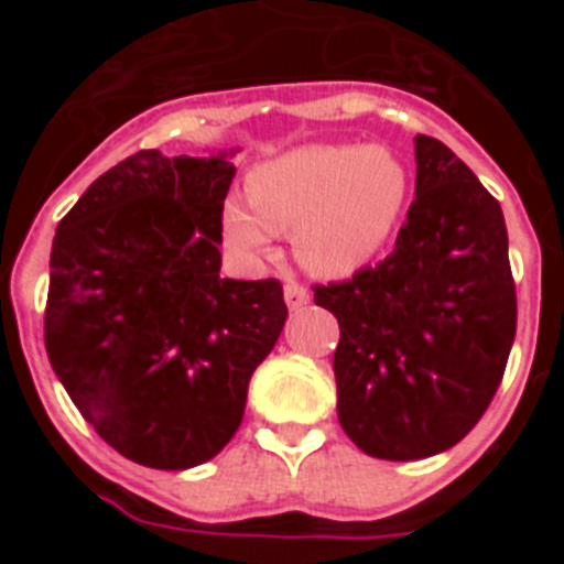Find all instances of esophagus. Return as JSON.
Instances as JSON below:
<instances>
[{"mask_svg": "<svg viewBox=\"0 0 564 564\" xmlns=\"http://www.w3.org/2000/svg\"><path fill=\"white\" fill-rule=\"evenodd\" d=\"M285 302L291 311H302V307L311 302V293H307L305 285H299V282H293L291 279V282L285 285Z\"/></svg>", "mask_w": 564, "mask_h": 564, "instance_id": "obj_1", "label": "esophagus"}]
</instances>
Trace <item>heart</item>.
Listing matches in <instances>:
<instances>
[{
	"label": "heart",
	"instance_id": "heart-1",
	"mask_svg": "<svg viewBox=\"0 0 564 564\" xmlns=\"http://www.w3.org/2000/svg\"><path fill=\"white\" fill-rule=\"evenodd\" d=\"M246 203L228 197L223 234L242 253H265L291 231L299 262L341 276L364 265L390 237L406 200V169L387 147H302L259 163Z\"/></svg>",
	"mask_w": 564,
	"mask_h": 564
}]
</instances>
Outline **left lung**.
<instances>
[{"label": "left lung", "instance_id": "8db88e82", "mask_svg": "<svg viewBox=\"0 0 564 564\" xmlns=\"http://www.w3.org/2000/svg\"><path fill=\"white\" fill-rule=\"evenodd\" d=\"M415 200L395 248L313 285L338 318V423L381 460H421L475 430L506 372L517 291L500 203L446 143L415 138Z\"/></svg>", "mask_w": 564, "mask_h": 564}]
</instances>
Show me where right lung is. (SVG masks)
Segmentation results:
<instances>
[{
	"instance_id": "1",
	"label": "right lung",
	"mask_w": 564,
	"mask_h": 564,
	"mask_svg": "<svg viewBox=\"0 0 564 564\" xmlns=\"http://www.w3.org/2000/svg\"><path fill=\"white\" fill-rule=\"evenodd\" d=\"M234 174L226 152L141 149L104 172L53 237L47 358L84 421L141 466L212 460L285 327L279 279L220 276Z\"/></svg>"
}]
</instances>
